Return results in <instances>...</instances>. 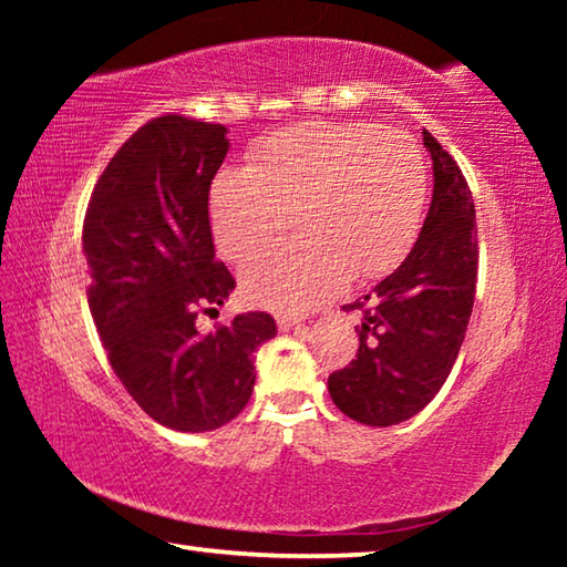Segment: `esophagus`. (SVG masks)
Masks as SVG:
<instances>
[{"label": "esophagus", "instance_id": "1", "mask_svg": "<svg viewBox=\"0 0 567 567\" xmlns=\"http://www.w3.org/2000/svg\"><path fill=\"white\" fill-rule=\"evenodd\" d=\"M295 324H297V320H295V318H287V315H277V328H280L282 332L292 330Z\"/></svg>", "mask_w": 567, "mask_h": 567}]
</instances>
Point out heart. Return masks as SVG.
I'll use <instances>...</instances> for the list:
<instances>
[{
    "instance_id": "b5f03b06",
    "label": "heart",
    "mask_w": 567,
    "mask_h": 567,
    "mask_svg": "<svg viewBox=\"0 0 567 567\" xmlns=\"http://www.w3.org/2000/svg\"><path fill=\"white\" fill-rule=\"evenodd\" d=\"M427 203V165L408 134L378 124L312 122L257 142L247 169L219 172L209 215L217 247L243 260L291 224L303 235L249 257V302L305 312L344 280L388 275L415 243Z\"/></svg>"
}]
</instances>
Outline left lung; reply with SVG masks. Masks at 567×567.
I'll use <instances>...</instances> for the list:
<instances>
[{
    "label": "left lung",
    "mask_w": 567,
    "mask_h": 567,
    "mask_svg": "<svg viewBox=\"0 0 567 567\" xmlns=\"http://www.w3.org/2000/svg\"><path fill=\"white\" fill-rule=\"evenodd\" d=\"M433 159V203L395 272L342 310L360 312L358 360L328 390L344 415L372 427L405 422L433 400L465 340L477 282V225L457 162L422 130Z\"/></svg>",
    "instance_id": "left-lung-1"
}]
</instances>
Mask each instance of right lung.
Masks as SVG:
<instances>
[{
  "label": "right lung",
  "mask_w": 567,
  "mask_h": 567,
  "mask_svg": "<svg viewBox=\"0 0 567 567\" xmlns=\"http://www.w3.org/2000/svg\"><path fill=\"white\" fill-rule=\"evenodd\" d=\"M227 150L223 124L152 120L110 159L84 215L87 300L114 375L152 420L179 433H207L243 412L255 350L277 334L267 312L237 315L207 334L195 324L235 290L209 227V185Z\"/></svg>",
  "instance_id": "add662e5"
}]
</instances>
